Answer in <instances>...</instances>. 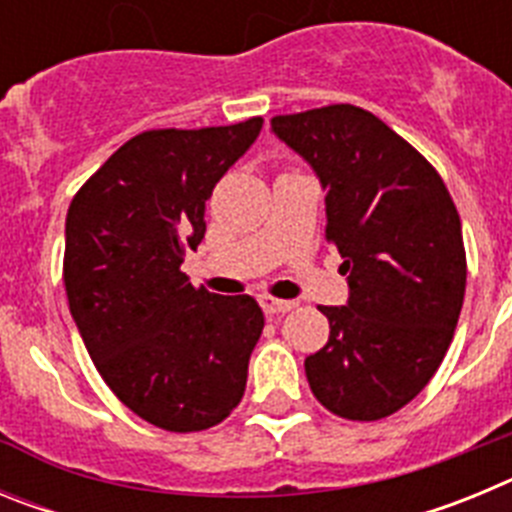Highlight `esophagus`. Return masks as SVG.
Returning <instances> with one entry per match:
<instances>
[{
	"label": "esophagus",
	"mask_w": 512,
	"mask_h": 512,
	"mask_svg": "<svg viewBox=\"0 0 512 512\" xmlns=\"http://www.w3.org/2000/svg\"><path fill=\"white\" fill-rule=\"evenodd\" d=\"M259 302L261 307H264L266 315H284V312H289L292 307H295V302L292 300H277V297H271V295H264Z\"/></svg>",
	"instance_id": "obj_1"
}]
</instances>
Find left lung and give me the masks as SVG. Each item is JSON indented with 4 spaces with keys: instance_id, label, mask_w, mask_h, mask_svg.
<instances>
[{
    "instance_id": "1",
    "label": "left lung",
    "mask_w": 512,
    "mask_h": 512,
    "mask_svg": "<svg viewBox=\"0 0 512 512\" xmlns=\"http://www.w3.org/2000/svg\"><path fill=\"white\" fill-rule=\"evenodd\" d=\"M318 174L325 238L341 253L348 302L320 307L328 343L305 359L312 395L348 420L405 408L449 351L467 253L449 189L408 140L354 104L271 117Z\"/></svg>"
}]
</instances>
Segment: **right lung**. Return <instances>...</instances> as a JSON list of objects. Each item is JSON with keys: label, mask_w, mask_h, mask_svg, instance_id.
<instances>
[{"label": "right lung", "mask_w": 512, "mask_h": 512, "mask_svg": "<svg viewBox=\"0 0 512 512\" xmlns=\"http://www.w3.org/2000/svg\"><path fill=\"white\" fill-rule=\"evenodd\" d=\"M261 125L135 135L66 215L63 284L81 341L117 400L164 431L223 423L246 392L259 302L194 289L179 266L205 238L212 189Z\"/></svg>", "instance_id": "1"}]
</instances>
